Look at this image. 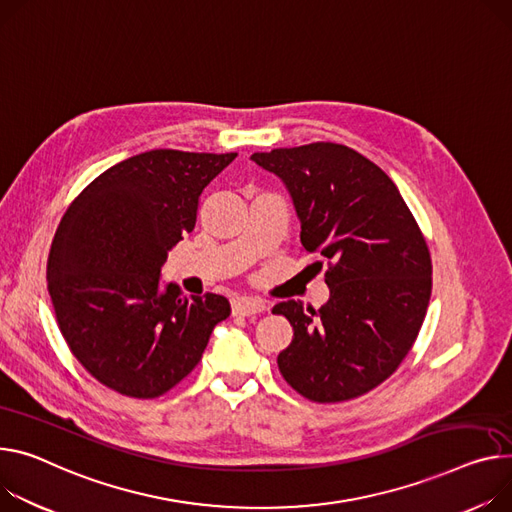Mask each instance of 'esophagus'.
Returning a JSON list of instances; mask_svg holds the SVG:
<instances>
[{
	"mask_svg": "<svg viewBox=\"0 0 512 512\" xmlns=\"http://www.w3.org/2000/svg\"><path fill=\"white\" fill-rule=\"evenodd\" d=\"M231 307H233L235 316H252V313H260L266 309L264 301L256 299V297H238V299H233Z\"/></svg>",
	"mask_w": 512,
	"mask_h": 512,
	"instance_id": "34e87169",
	"label": "esophagus"
}]
</instances>
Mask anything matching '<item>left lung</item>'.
Segmentation results:
<instances>
[{
  "label": "left lung",
  "instance_id": "obj_1",
  "mask_svg": "<svg viewBox=\"0 0 512 512\" xmlns=\"http://www.w3.org/2000/svg\"><path fill=\"white\" fill-rule=\"evenodd\" d=\"M250 160L281 178L303 248L328 264L330 297L318 311L295 299L272 309L293 326L279 369L311 402L359 398L398 369L424 322L432 264L422 233L393 180L346 145L320 141Z\"/></svg>",
  "mask_w": 512,
  "mask_h": 512
}]
</instances>
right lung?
Masks as SVG:
<instances>
[{"instance_id": "1", "label": "right lung", "mask_w": 512, "mask_h": 512, "mask_svg": "<svg viewBox=\"0 0 512 512\" xmlns=\"http://www.w3.org/2000/svg\"><path fill=\"white\" fill-rule=\"evenodd\" d=\"M235 155L143 151L102 172L61 219L47 266L59 330L86 371L123 396L172 389L231 313L223 295L184 297L162 268Z\"/></svg>"}]
</instances>
